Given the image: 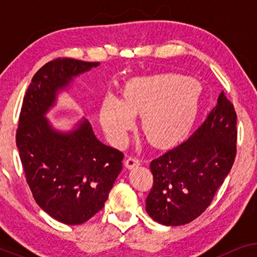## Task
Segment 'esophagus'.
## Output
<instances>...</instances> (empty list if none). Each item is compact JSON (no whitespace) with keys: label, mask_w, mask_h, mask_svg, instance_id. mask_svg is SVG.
Listing matches in <instances>:
<instances>
[{"label":"esophagus","mask_w":257,"mask_h":257,"mask_svg":"<svg viewBox=\"0 0 257 257\" xmlns=\"http://www.w3.org/2000/svg\"><path fill=\"white\" fill-rule=\"evenodd\" d=\"M139 165H140L139 159H137L135 157H128L127 159L125 160V167L128 168V170H132V168L139 166Z\"/></svg>","instance_id":"1"}]
</instances>
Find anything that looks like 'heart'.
Masks as SVG:
<instances>
[{"mask_svg":"<svg viewBox=\"0 0 257 257\" xmlns=\"http://www.w3.org/2000/svg\"><path fill=\"white\" fill-rule=\"evenodd\" d=\"M201 86L178 73L135 77L124 84L120 98L107 94L99 107V121L112 144L124 145L142 114V131L151 145L171 149L191 133L199 113Z\"/></svg>","mask_w":257,"mask_h":257,"instance_id":"obj_1","label":"heart"}]
</instances>
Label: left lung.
Returning a JSON list of instances; mask_svg holds the SVG:
<instances>
[{
  "label": "left lung",
  "mask_w": 257,
  "mask_h": 257,
  "mask_svg": "<svg viewBox=\"0 0 257 257\" xmlns=\"http://www.w3.org/2000/svg\"><path fill=\"white\" fill-rule=\"evenodd\" d=\"M236 112L223 92L185 143L151 161L153 187L146 212L165 226H181L205 212L236 156Z\"/></svg>",
  "instance_id": "8db88e82"
}]
</instances>
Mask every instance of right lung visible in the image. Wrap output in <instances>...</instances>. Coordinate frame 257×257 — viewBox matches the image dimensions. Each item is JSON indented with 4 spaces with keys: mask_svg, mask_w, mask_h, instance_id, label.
<instances>
[{
    "mask_svg": "<svg viewBox=\"0 0 257 257\" xmlns=\"http://www.w3.org/2000/svg\"><path fill=\"white\" fill-rule=\"evenodd\" d=\"M98 62L57 58L35 73L24 96L16 145L37 205L65 224L86 222L99 212L122 168L120 151L105 145L82 118L70 131L45 117L76 77Z\"/></svg>",
    "mask_w": 257,
    "mask_h": 257,
    "instance_id": "1",
    "label": "right lung"
}]
</instances>
